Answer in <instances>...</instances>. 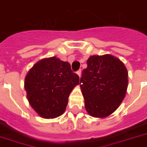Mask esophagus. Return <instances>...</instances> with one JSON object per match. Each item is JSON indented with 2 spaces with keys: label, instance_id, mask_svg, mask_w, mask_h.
<instances>
[{
  "label": "esophagus",
  "instance_id": "obj_1",
  "mask_svg": "<svg viewBox=\"0 0 147 147\" xmlns=\"http://www.w3.org/2000/svg\"><path fill=\"white\" fill-rule=\"evenodd\" d=\"M76 73H77V75H78V76H79V78H80L81 75H82V71H81V70H78V71H77Z\"/></svg>",
  "mask_w": 147,
  "mask_h": 147
}]
</instances>
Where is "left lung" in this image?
I'll list each match as a JSON object with an SVG mask.
<instances>
[{
    "label": "left lung",
    "mask_w": 147,
    "mask_h": 147,
    "mask_svg": "<svg viewBox=\"0 0 147 147\" xmlns=\"http://www.w3.org/2000/svg\"><path fill=\"white\" fill-rule=\"evenodd\" d=\"M82 71L80 87L87 112L94 117H106L117 109L125 97L128 72L114 55H92Z\"/></svg>",
    "instance_id": "1"
}]
</instances>
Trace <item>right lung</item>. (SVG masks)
I'll use <instances>...</instances> for the list:
<instances>
[{"mask_svg": "<svg viewBox=\"0 0 147 147\" xmlns=\"http://www.w3.org/2000/svg\"><path fill=\"white\" fill-rule=\"evenodd\" d=\"M79 77L68 62L55 56L37 62L26 74L24 88L30 105L43 118H55L64 113L68 98Z\"/></svg>", "mask_w": 147, "mask_h": 147, "instance_id": "obj_1", "label": "right lung"}]
</instances>
